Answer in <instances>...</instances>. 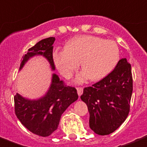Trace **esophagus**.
Listing matches in <instances>:
<instances>
[{"mask_svg":"<svg viewBox=\"0 0 147 147\" xmlns=\"http://www.w3.org/2000/svg\"><path fill=\"white\" fill-rule=\"evenodd\" d=\"M77 93L79 96L83 94V88H77Z\"/></svg>","mask_w":147,"mask_h":147,"instance_id":"1","label":"esophagus"}]
</instances>
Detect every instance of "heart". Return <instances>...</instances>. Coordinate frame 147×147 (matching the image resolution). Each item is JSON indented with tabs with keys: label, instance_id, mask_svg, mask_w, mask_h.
Returning a JSON list of instances; mask_svg holds the SVG:
<instances>
[{
	"label": "heart",
	"instance_id": "b5f03b06",
	"mask_svg": "<svg viewBox=\"0 0 147 147\" xmlns=\"http://www.w3.org/2000/svg\"><path fill=\"white\" fill-rule=\"evenodd\" d=\"M120 59V50L114 41L93 35L76 36L64 45V50L53 52V61L63 77L69 79L79 68L84 71L76 78L81 84L89 78L99 81L110 74Z\"/></svg>",
	"mask_w": 147,
	"mask_h": 147
}]
</instances>
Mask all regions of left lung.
<instances>
[{
  "instance_id": "left-lung-1",
  "label": "left lung",
  "mask_w": 147,
  "mask_h": 147,
  "mask_svg": "<svg viewBox=\"0 0 147 147\" xmlns=\"http://www.w3.org/2000/svg\"><path fill=\"white\" fill-rule=\"evenodd\" d=\"M132 92L131 65L124 58L106 77L84 89L80 98L88 106L91 129L107 135L119 128L129 114Z\"/></svg>"
}]
</instances>
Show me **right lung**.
Returning <instances> with one entry per match:
<instances>
[{"instance_id":"add662e5","label":"right lung","mask_w":147,"mask_h":147,"mask_svg":"<svg viewBox=\"0 0 147 147\" xmlns=\"http://www.w3.org/2000/svg\"><path fill=\"white\" fill-rule=\"evenodd\" d=\"M54 37L38 42L28 50L21 62L19 71L31 58L44 57L51 69L55 70L53 61ZM77 91L75 88L65 86L55 73L52 74L51 85L44 96L38 99H28L19 93L14 96L15 113L26 128L38 136L47 137L58 129L61 116L70 105L77 100Z\"/></svg>"}]
</instances>
